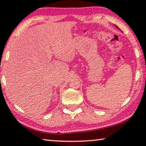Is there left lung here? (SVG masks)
<instances>
[{
    "label": "left lung",
    "instance_id": "8db88e82",
    "mask_svg": "<svg viewBox=\"0 0 146 146\" xmlns=\"http://www.w3.org/2000/svg\"><path fill=\"white\" fill-rule=\"evenodd\" d=\"M115 27H116V28H117V29H119V28H118V27H117V26H115Z\"/></svg>",
    "mask_w": 146,
    "mask_h": 146
}]
</instances>
